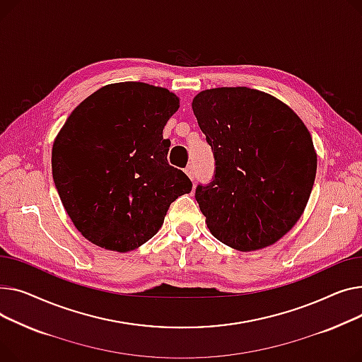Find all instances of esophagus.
<instances>
[{
  "instance_id": "obj_1",
  "label": "esophagus",
  "mask_w": 362,
  "mask_h": 362,
  "mask_svg": "<svg viewBox=\"0 0 362 362\" xmlns=\"http://www.w3.org/2000/svg\"><path fill=\"white\" fill-rule=\"evenodd\" d=\"M184 173H185V175L191 180V181H194V168L193 166H191V165H188L185 169H184Z\"/></svg>"
}]
</instances>
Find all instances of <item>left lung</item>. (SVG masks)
Masks as SVG:
<instances>
[{
	"label": "left lung",
	"mask_w": 362,
	"mask_h": 362,
	"mask_svg": "<svg viewBox=\"0 0 362 362\" xmlns=\"http://www.w3.org/2000/svg\"><path fill=\"white\" fill-rule=\"evenodd\" d=\"M211 146L214 182L196 189L211 235L238 251L278 243L304 214L317 153L303 119L286 103L250 88H215L191 103Z\"/></svg>",
	"instance_id": "8db88e82"
}]
</instances>
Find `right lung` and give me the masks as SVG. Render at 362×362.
Wrapping results in <instances>:
<instances>
[{
  "label": "right lung",
  "mask_w": 362,
  "mask_h": 362,
  "mask_svg": "<svg viewBox=\"0 0 362 362\" xmlns=\"http://www.w3.org/2000/svg\"><path fill=\"white\" fill-rule=\"evenodd\" d=\"M180 108L166 88L111 83L88 96L52 144V178L73 225L92 244L127 252L160 229L171 203L191 191L168 163L163 127Z\"/></svg>",
  "instance_id": "add662e5"
}]
</instances>
